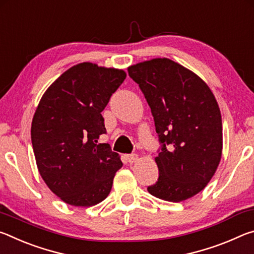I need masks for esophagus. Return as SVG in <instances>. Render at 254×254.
I'll use <instances>...</instances> for the list:
<instances>
[{"label":"esophagus","instance_id":"1","mask_svg":"<svg viewBox=\"0 0 254 254\" xmlns=\"http://www.w3.org/2000/svg\"><path fill=\"white\" fill-rule=\"evenodd\" d=\"M127 158V161L130 162V163H134V162H136L137 160H139V156H137V154H135V153L128 154Z\"/></svg>","mask_w":254,"mask_h":254}]
</instances>
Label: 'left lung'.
Wrapping results in <instances>:
<instances>
[{"mask_svg": "<svg viewBox=\"0 0 254 254\" xmlns=\"http://www.w3.org/2000/svg\"><path fill=\"white\" fill-rule=\"evenodd\" d=\"M127 71L144 94L162 143L154 158L158 182L148 191L174 203L190 198L207 186L222 158L216 98L199 76L168 58L145 60Z\"/></svg>", "mask_w": 254, "mask_h": 254, "instance_id": "obj_1", "label": "left lung"}]
</instances>
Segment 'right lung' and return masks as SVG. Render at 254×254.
Instances as JSON below:
<instances>
[{
  "label": "right lung",
  "mask_w": 254,
  "mask_h": 254,
  "mask_svg": "<svg viewBox=\"0 0 254 254\" xmlns=\"http://www.w3.org/2000/svg\"><path fill=\"white\" fill-rule=\"evenodd\" d=\"M127 72L80 63L60 75L42 95L31 124L39 174L56 196L89 207L109 196L121 157L106 143L102 111Z\"/></svg>",
  "instance_id": "1"
}]
</instances>
